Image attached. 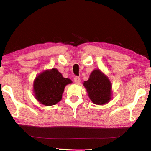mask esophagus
<instances>
[{"label": "esophagus", "mask_w": 151, "mask_h": 151, "mask_svg": "<svg viewBox=\"0 0 151 151\" xmlns=\"http://www.w3.org/2000/svg\"><path fill=\"white\" fill-rule=\"evenodd\" d=\"M74 82H75V83L78 85V84L81 83V78L79 77H77V76H76V77L74 78Z\"/></svg>", "instance_id": "obj_1"}]
</instances>
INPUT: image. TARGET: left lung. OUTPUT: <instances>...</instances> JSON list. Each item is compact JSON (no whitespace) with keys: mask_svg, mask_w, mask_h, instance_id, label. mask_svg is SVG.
<instances>
[{"mask_svg":"<svg viewBox=\"0 0 151 151\" xmlns=\"http://www.w3.org/2000/svg\"><path fill=\"white\" fill-rule=\"evenodd\" d=\"M83 85L94 104L102 105L108 103L111 99V81L99 69L94 70L91 73L88 80L84 82Z\"/></svg>","mask_w":151,"mask_h":151,"instance_id":"obj_1","label":"left lung"}]
</instances>
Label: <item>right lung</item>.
<instances>
[{
	"mask_svg": "<svg viewBox=\"0 0 151 151\" xmlns=\"http://www.w3.org/2000/svg\"><path fill=\"white\" fill-rule=\"evenodd\" d=\"M72 83L68 78H64L57 68L47 70L35 79L33 91L37 100L45 106H52L62 99L65 86Z\"/></svg>",
	"mask_w": 151,
	"mask_h": 151,
	"instance_id": "right-lung-1",
	"label": "right lung"
}]
</instances>
